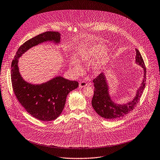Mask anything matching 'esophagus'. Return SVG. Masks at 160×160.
Returning a JSON list of instances; mask_svg holds the SVG:
<instances>
[{"label":"esophagus","instance_id":"1","mask_svg":"<svg viewBox=\"0 0 160 160\" xmlns=\"http://www.w3.org/2000/svg\"><path fill=\"white\" fill-rule=\"evenodd\" d=\"M86 86H87V83L85 81H82L79 83V87L80 88H83V87H85Z\"/></svg>","mask_w":160,"mask_h":160}]
</instances>
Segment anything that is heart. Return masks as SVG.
Listing matches in <instances>:
<instances>
[{
  "label": "heart",
  "instance_id": "obj_1",
  "mask_svg": "<svg viewBox=\"0 0 160 160\" xmlns=\"http://www.w3.org/2000/svg\"><path fill=\"white\" fill-rule=\"evenodd\" d=\"M106 51V48L104 45L92 44L79 54L80 61L83 63H89L101 57L98 62L95 65L96 68H99L101 64H104L108 59L107 56L105 54ZM70 64L77 73H80L82 72V65L77 59L73 58L71 60Z\"/></svg>",
  "mask_w": 160,
  "mask_h": 160
}]
</instances>
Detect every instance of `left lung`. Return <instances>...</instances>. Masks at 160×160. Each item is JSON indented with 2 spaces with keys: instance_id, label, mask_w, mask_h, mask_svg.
Here are the masks:
<instances>
[{
  "instance_id": "8db88e82",
  "label": "left lung",
  "mask_w": 160,
  "mask_h": 160,
  "mask_svg": "<svg viewBox=\"0 0 160 160\" xmlns=\"http://www.w3.org/2000/svg\"><path fill=\"white\" fill-rule=\"evenodd\" d=\"M136 51V62L141 65L144 70L142 86L138 89L136 96L127 104L121 105L114 103L108 93V86L103 73H100L93 80L94 83V95L92 98V106L96 112L101 117L108 120L120 119L128 114L137 106L145 87L146 67L141 54L137 49Z\"/></svg>"
}]
</instances>
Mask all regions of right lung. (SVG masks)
Returning a JSON list of instances; mask_svg holds the SVG:
<instances>
[{"label": "right lung", "instance_id": "add662e5", "mask_svg": "<svg viewBox=\"0 0 160 160\" xmlns=\"http://www.w3.org/2000/svg\"><path fill=\"white\" fill-rule=\"evenodd\" d=\"M60 33L46 32L24 42L18 49L11 65V81L16 98L32 117L42 121L55 120L61 114L68 94L76 89L78 83L57 77L40 85L25 82L20 74L18 59L27 50L44 41L60 42Z\"/></svg>", "mask_w": 160, "mask_h": 160}]
</instances>
